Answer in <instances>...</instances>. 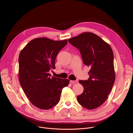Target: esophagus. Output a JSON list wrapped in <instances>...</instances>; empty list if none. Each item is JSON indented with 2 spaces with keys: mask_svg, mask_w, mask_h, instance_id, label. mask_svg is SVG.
I'll return each instance as SVG.
<instances>
[{
  "mask_svg": "<svg viewBox=\"0 0 133 133\" xmlns=\"http://www.w3.org/2000/svg\"><path fill=\"white\" fill-rule=\"evenodd\" d=\"M70 82L72 83V84H74V83H78V80H71Z\"/></svg>",
  "mask_w": 133,
  "mask_h": 133,
  "instance_id": "34e87169",
  "label": "esophagus"
}]
</instances>
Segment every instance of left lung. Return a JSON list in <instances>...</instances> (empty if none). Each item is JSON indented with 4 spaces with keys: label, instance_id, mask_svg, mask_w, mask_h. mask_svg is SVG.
Wrapping results in <instances>:
<instances>
[{
    "label": "left lung",
    "instance_id": "1",
    "mask_svg": "<svg viewBox=\"0 0 133 133\" xmlns=\"http://www.w3.org/2000/svg\"><path fill=\"white\" fill-rule=\"evenodd\" d=\"M68 41L79 50L84 65L91 68L88 80L79 81L84 91L77 96V101L88 110L96 109L107 99L114 85L113 50L109 44L91 32L81 33Z\"/></svg>",
    "mask_w": 133,
    "mask_h": 133
}]
</instances>
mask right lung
Returning <instances> with one entry per match:
<instances>
[{
    "label": "right lung",
    "mask_w": 133,
    "mask_h": 133,
    "mask_svg": "<svg viewBox=\"0 0 133 133\" xmlns=\"http://www.w3.org/2000/svg\"><path fill=\"white\" fill-rule=\"evenodd\" d=\"M67 39L53 40L46 37L34 39L21 51L18 77L20 85L30 102L42 110H49L59 102L62 90L68 87V79L52 77L55 59Z\"/></svg>",
    "instance_id": "right-lung-1"
}]
</instances>
